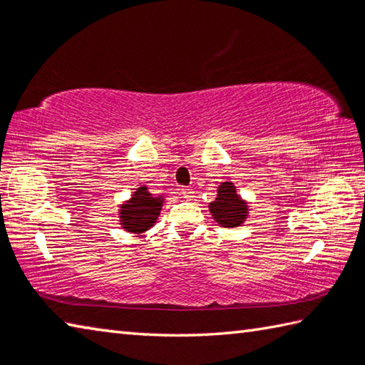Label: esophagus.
<instances>
[{
	"mask_svg": "<svg viewBox=\"0 0 365 365\" xmlns=\"http://www.w3.org/2000/svg\"><path fill=\"white\" fill-rule=\"evenodd\" d=\"M180 195L183 197H187V200H191V197H193V190L188 187H183V188H180Z\"/></svg>",
	"mask_w": 365,
	"mask_h": 365,
	"instance_id": "1",
	"label": "esophagus"
}]
</instances>
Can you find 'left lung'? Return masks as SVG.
Segmentation results:
<instances>
[{
	"instance_id": "obj_1",
	"label": "left lung",
	"mask_w": 365,
	"mask_h": 365,
	"mask_svg": "<svg viewBox=\"0 0 365 365\" xmlns=\"http://www.w3.org/2000/svg\"><path fill=\"white\" fill-rule=\"evenodd\" d=\"M214 220L222 227H240L248 215L246 201L237 195V188L232 182L220 183L217 197L209 205Z\"/></svg>"
}]
</instances>
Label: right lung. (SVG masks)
<instances>
[{"instance_id":"right-lung-1","label":"right lung","mask_w":365,"mask_h":365,"mask_svg":"<svg viewBox=\"0 0 365 365\" xmlns=\"http://www.w3.org/2000/svg\"><path fill=\"white\" fill-rule=\"evenodd\" d=\"M163 195L154 196L146 187H140L125 205L120 206V225L127 232L143 233L156 224L158 215L163 207Z\"/></svg>"}]
</instances>
